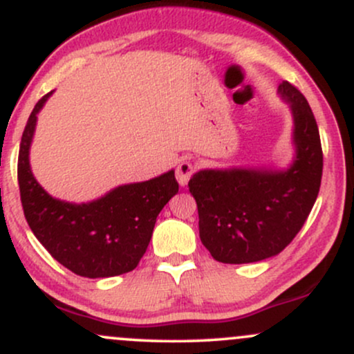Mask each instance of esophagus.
<instances>
[{
    "label": "esophagus",
    "mask_w": 354,
    "mask_h": 354,
    "mask_svg": "<svg viewBox=\"0 0 354 354\" xmlns=\"http://www.w3.org/2000/svg\"><path fill=\"white\" fill-rule=\"evenodd\" d=\"M194 173V165L191 161H181L176 168V180L181 186L188 185L191 174Z\"/></svg>",
    "instance_id": "esophagus-1"
}]
</instances>
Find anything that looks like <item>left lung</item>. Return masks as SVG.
I'll return each mask as SVG.
<instances>
[{
	"label": "left lung",
	"instance_id": "obj_1",
	"mask_svg": "<svg viewBox=\"0 0 354 354\" xmlns=\"http://www.w3.org/2000/svg\"><path fill=\"white\" fill-rule=\"evenodd\" d=\"M279 93L295 116L296 160L288 171L205 169L188 188L196 200L200 238L216 261L254 263L293 241L310 216L323 176V149L310 104L290 81Z\"/></svg>",
	"mask_w": 354,
	"mask_h": 354
}]
</instances>
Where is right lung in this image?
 I'll use <instances>...</instances> for the list:
<instances>
[{"instance_id":"add662e5","label":"right lung","mask_w":354,"mask_h":354,"mask_svg":"<svg viewBox=\"0 0 354 354\" xmlns=\"http://www.w3.org/2000/svg\"><path fill=\"white\" fill-rule=\"evenodd\" d=\"M50 95L36 103L19 145L18 185L24 218L48 253L75 274L109 278L133 271L146 253L158 214L180 188L174 171L120 186L88 205L51 198L35 180L28 158L36 113Z\"/></svg>"}]
</instances>
